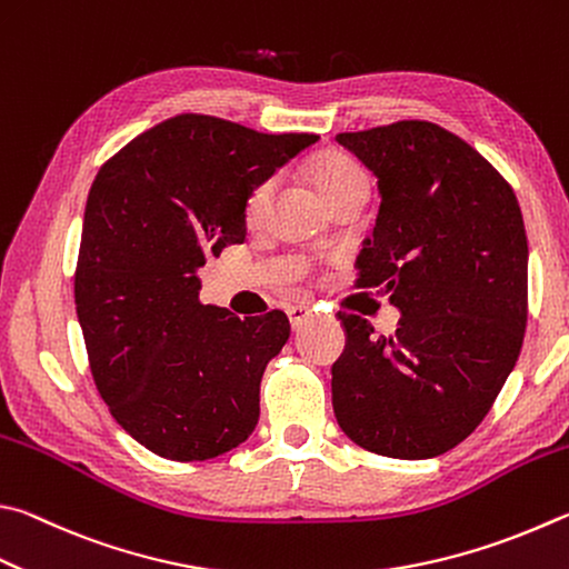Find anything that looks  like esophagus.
Wrapping results in <instances>:
<instances>
[{
    "instance_id": "esophagus-1",
    "label": "esophagus",
    "mask_w": 569,
    "mask_h": 569,
    "mask_svg": "<svg viewBox=\"0 0 569 569\" xmlns=\"http://www.w3.org/2000/svg\"><path fill=\"white\" fill-rule=\"evenodd\" d=\"M288 320H291V326H293V330H298L301 328L308 318H311V308H306V306H291L288 308Z\"/></svg>"
}]
</instances>
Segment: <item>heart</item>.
Listing matches in <instances>:
<instances>
[{"label": "heart", "instance_id": "obj_1", "mask_svg": "<svg viewBox=\"0 0 569 569\" xmlns=\"http://www.w3.org/2000/svg\"><path fill=\"white\" fill-rule=\"evenodd\" d=\"M306 173L316 186V191L320 193V199L326 203L333 201L340 191L348 189V186L366 181L363 171L358 169V163L340 151L316 153V157L308 159ZM271 196H273V181L271 179L258 181L243 201V219L249 223L261 221L263 213L268 211V203H271Z\"/></svg>", "mask_w": 569, "mask_h": 569}]
</instances>
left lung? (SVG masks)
I'll return each instance as SVG.
<instances>
[{"label":"left lung","instance_id":"1","mask_svg":"<svg viewBox=\"0 0 569 569\" xmlns=\"http://www.w3.org/2000/svg\"><path fill=\"white\" fill-rule=\"evenodd\" d=\"M336 141L378 177L373 239L358 288H386L396 333L356 313L333 363V410L356 446L426 460L488 416L528 326V236L512 186L432 121H396Z\"/></svg>","mask_w":569,"mask_h":569}]
</instances>
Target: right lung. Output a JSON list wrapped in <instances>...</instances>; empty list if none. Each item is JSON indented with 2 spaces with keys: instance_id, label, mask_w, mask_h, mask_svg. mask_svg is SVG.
<instances>
[{
  "instance_id": "right-lung-1",
  "label": "right lung",
  "mask_w": 569,
  "mask_h": 569,
  "mask_svg": "<svg viewBox=\"0 0 569 569\" xmlns=\"http://www.w3.org/2000/svg\"><path fill=\"white\" fill-rule=\"evenodd\" d=\"M316 141L179 113L91 183L74 273L89 368L113 420L161 458L209 460L256 428L263 370L291 323L203 306L196 271L243 243L246 196Z\"/></svg>"
}]
</instances>
